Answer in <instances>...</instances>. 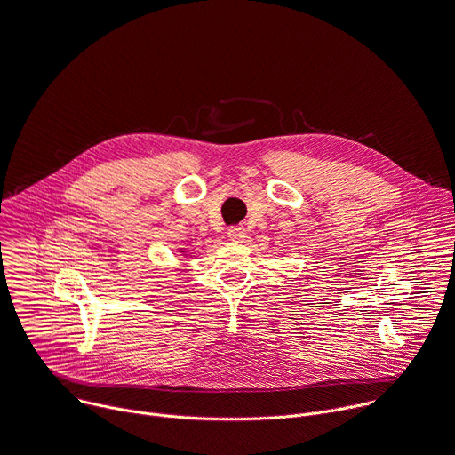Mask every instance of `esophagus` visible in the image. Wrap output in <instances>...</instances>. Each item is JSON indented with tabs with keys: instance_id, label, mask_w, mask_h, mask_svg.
Masks as SVG:
<instances>
[{
	"instance_id": "1",
	"label": "esophagus",
	"mask_w": 455,
	"mask_h": 455,
	"mask_svg": "<svg viewBox=\"0 0 455 455\" xmlns=\"http://www.w3.org/2000/svg\"><path fill=\"white\" fill-rule=\"evenodd\" d=\"M228 236H229V240H233V242H242V240L245 238V229H243L242 226H231V228L228 229Z\"/></svg>"
}]
</instances>
